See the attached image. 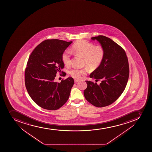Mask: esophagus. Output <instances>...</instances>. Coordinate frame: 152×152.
Masks as SVG:
<instances>
[{"label": "esophagus", "mask_w": 152, "mask_h": 152, "mask_svg": "<svg viewBox=\"0 0 152 152\" xmlns=\"http://www.w3.org/2000/svg\"><path fill=\"white\" fill-rule=\"evenodd\" d=\"M74 82H75V83H76L79 82V80L78 79H74Z\"/></svg>", "instance_id": "obj_1"}]
</instances>
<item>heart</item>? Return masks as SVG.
<instances>
[{"mask_svg":"<svg viewBox=\"0 0 152 152\" xmlns=\"http://www.w3.org/2000/svg\"><path fill=\"white\" fill-rule=\"evenodd\" d=\"M74 50L84 57V64L91 69L98 67L102 63L105 56V50L101 46H95L92 43L86 41L77 42L73 45ZM62 60L65 66H69L72 62V53L70 50H66L62 55ZM87 72L85 68L80 69L74 67L69 71L70 75L76 78H79Z\"/></svg>","mask_w":152,"mask_h":152,"instance_id":"heart-1","label":"heart"}]
</instances>
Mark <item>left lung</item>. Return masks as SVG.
Listing matches in <instances>:
<instances>
[{"mask_svg": "<svg viewBox=\"0 0 152 152\" xmlns=\"http://www.w3.org/2000/svg\"><path fill=\"white\" fill-rule=\"evenodd\" d=\"M96 39L105 50L102 63L90 75L96 82L86 81L87 87L85 98L98 107L110 105L121 96L125 90L129 75L128 58L124 50L114 41L104 36L91 38Z\"/></svg>", "mask_w": 152, "mask_h": 152, "instance_id": "1", "label": "left lung"}]
</instances>
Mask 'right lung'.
I'll list each match as a JSON object with an SVG mask.
<instances>
[{"mask_svg":"<svg viewBox=\"0 0 152 152\" xmlns=\"http://www.w3.org/2000/svg\"><path fill=\"white\" fill-rule=\"evenodd\" d=\"M58 39H46L37 45L29 56L25 71V83L29 96L39 106L56 110L69 98L74 81L72 77L56 82L57 73L64 67L62 55L72 43Z\"/></svg>","mask_w":152,"mask_h":152,"instance_id":"right-lung-1","label":"right lung"}]
</instances>
